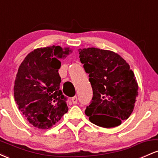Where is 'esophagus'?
I'll return each instance as SVG.
<instances>
[{
    "instance_id": "34e87169",
    "label": "esophagus",
    "mask_w": 158,
    "mask_h": 158,
    "mask_svg": "<svg viewBox=\"0 0 158 158\" xmlns=\"http://www.w3.org/2000/svg\"><path fill=\"white\" fill-rule=\"evenodd\" d=\"M77 101H78L77 97H74L72 98V102H73V104H77Z\"/></svg>"
}]
</instances>
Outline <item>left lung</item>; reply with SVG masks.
Returning <instances> with one entry per match:
<instances>
[{
    "instance_id": "obj_1",
    "label": "left lung",
    "mask_w": 158,
    "mask_h": 158,
    "mask_svg": "<svg viewBox=\"0 0 158 158\" xmlns=\"http://www.w3.org/2000/svg\"><path fill=\"white\" fill-rule=\"evenodd\" d=\"M79 52L94 95L85 114L98 126H119L130 117L138 96L135 73L126 60L111 50L88 48Z\"/></svg>"
}]
</instances>
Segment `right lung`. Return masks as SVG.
I'll list each match as a JSON object with an SVG mask.
<instances>
[{
  "mask_svg": "<svg viewBox=\"0 0 158 158\" xmlns=\"http://www.w3.org/2000/svg\"><path fill=\"white\" fill-rule=\"evenodd\" d=\"M73 52L70 48L50 46L35 49L20 64L14 97L23 115L39 129H48L68 110L60 90V59Z\"/></svg>",
  "mask_w": 158,
  "mask_h": 158,
  "instance_id": "1",
  "label": "right lung"
}]
</instances>
